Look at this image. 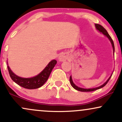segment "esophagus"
<instances>
[{
    "instance_id": "obj_1",
    "label": "esophagus",
    "mask_w": 122,
    "mask_h": 122,
    "mask_svg": "<svg viewBox=\"0 0 122 122\" xmlns=\"http://www.w3.org/2000/svg\"><path fill=\"white\" fill-rule=\"evenodd\" d=\"M67 55L65 53L60 54L59 57H58V60H59L60 61H61V62H62V61H66V60H67Z\"/></svg>"
}]
</instances>
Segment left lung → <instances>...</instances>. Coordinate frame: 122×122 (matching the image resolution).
I'll return each instance as SVG.
<instances>
[{"label":"left lung","instance_id":"obj_1","mask_svg":"<svg viewBox=\"0 0 122 122\" xmlns=\"http://www.w3.org/2000/svg\"><path fill=\"white\" fill-rule=\"evenodd\" d=\"M95 28H96L97 30H98L99 32H101V33H102V34L105 35V36H106V37L108 39V40H110V41L111 45H112V49H113V53H114V52H115V47H114V42H113V40H112V39H111V37H110V35H108V32H107V30H106V29L102 27V25H101L98 24H95ZM112 74H111V75L110 76V77L108 78V80H107L104 83L103 85H101V86H99V87H97L90 88V89H84V88H82V87H78V86H77V85H76L74 83V82H73V80H72V77H71V76L70 77V84H71V86H72V87L74 88V89H76V90H77L78 91H80V92H93V91H95V90H98V89H101V88H102L103 87H104V86H105V85H106L107 83V82H108V81L110 80V78L111 77V76H112Z\"/></svg>","mask_w":122,"mask_h":122}]
</instances>
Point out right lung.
Masks as SVG:
<instances>
[{"mask_svg":"<svg viewBox=\"0 0 122 122\" xmlns=\"http://www.w3.org/2000/svg\"><path fill=\"white\" fill-rule=\"evenodd\" d=\"M7 64L10 77L15 82L25 89H35L41 87L46 82L52 72V69L56 65L57 61L55 60H52L39 74L30 78H23L16 75L11 70L7 61Z\"/></svg>","mask_w":122,"mask_h":122,"instance_id":"right-lung-1","label":"right lung"}]
</instances>
